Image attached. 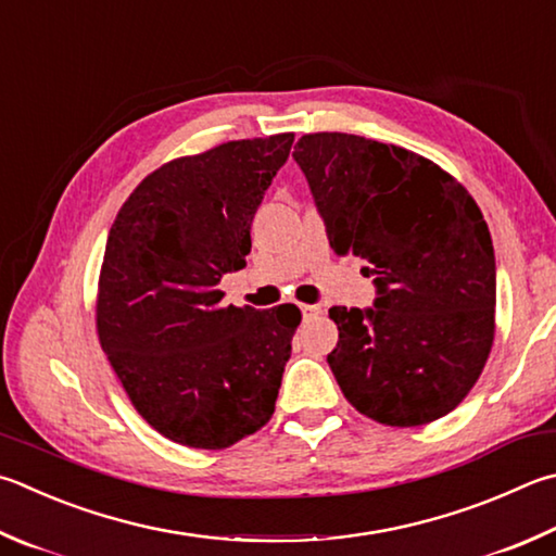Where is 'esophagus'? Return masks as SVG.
Wrapping results in <instances>:
<instances>
[{"label": "esophagus", "mask_w": 556, "mask_h": 556, "mask_svg": "<svg viewBox=\"0 0 556 556\" xmlns=\"http://www.w3.org/2000/svg\"><path fill=\"white\" fill-rule=\"evenodd\" d=\"M320 313H323V308L316 306V304H304V306H301V316H304V320L316 318V316H320Z\"/></svg>", "instance_id": "1"}]
</instances>
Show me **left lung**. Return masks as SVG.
Wrapping results in <instances>:
<instances>
[{"mask_svg": "<svg viewBox=\"0 0 556 556\" xmlns=\"http://www.w3.org/2000/svg\"><path fill=\"white\" fill-rule=\"evenodd\" d=\"M294 160L332 252L365 260L377 287L375 306L330 308L342 393L383 426L447 416L493 342L496 257L477 201L430 160L362 136L308 134Z\"/></svg>", "mask_w": 556, "mask_h": 556, "instance_id": "8db88e82", "label": "left lung"}]
</instances>
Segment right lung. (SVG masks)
<instances>
[{"mask_svg": "<svg viewBox=\"0 0 556 556\" xmlns=\"http://www.w3.org/2000/svg\"><path fill=\"white\" fill-rule=\"evenodd\" d=\"M294 134L230 140L155 169L121 206L99 277L97 330L130 403L160 435L224 450L275 413L294 304L224 306L250 226Z\"/></svg>", "mask_w": 556, "mask_h": 556, "instance_id": "obj_1", "label": "right lung"}]
</instances>
